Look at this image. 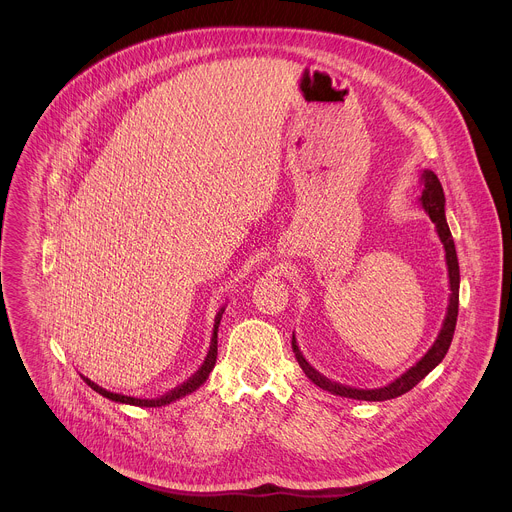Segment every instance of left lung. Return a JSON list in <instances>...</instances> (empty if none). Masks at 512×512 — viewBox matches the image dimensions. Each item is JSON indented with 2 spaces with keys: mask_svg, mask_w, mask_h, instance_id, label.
<instances>
[{
  "mask_svg": "<svg viewBox=\"0 0 512 512\" xmlns=\"http://www.w3.org/2000/svg\"><path fill=\"white\" fill-rule=\"evenodd\" d=\"M423 182V192H421V208L429 214L431 223L435 225L437 237H440L444 251H446V265H448V279H450V298H448V310H446V318L444 324L440 328V334H437L435 342L429 346V350L409 367L401 377H397L395 381H391L385 387L379 389H356V387H348V385H340L336 381H330L328 377H324L322 373H318L312 364L304 358L298 342H296V334L291 336V348L296 352V358L300 362L302 371L306 373V377L318 385L320 389L332 393V395H340V397H348V399H358V401H387V399H395L401 397L403 393L411 391L421 379H425L437 364L444 360V356L448 354V348L452 344L454 338V330H456V320H458V304H460V265H458V255H456V245L446 221V196H444V188L437 180V176L431 170H425L421 176Z\"/></svg>",
  "mask_w": 512,
  "mask_h": 512,
  "instance_id": "1",
  "label": "left lung"
}]
</instances>
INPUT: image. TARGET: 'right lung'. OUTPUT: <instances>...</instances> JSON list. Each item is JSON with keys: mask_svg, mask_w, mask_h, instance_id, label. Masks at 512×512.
Wrapping results in <instances>:
<instances>
[{"mask_svg": "<svg viewBox=\"0 0 512 512\" xmlns=\"http://www.w3.org/2000/svg\"><path fill=\"white\" fill-rule=\"evenodd\" d=\"M223 314H225V308L218 310V314H216V318H214L210 348H208V354H206V358H204V362H202V367H200L184 385L172 389L170 393H166V395H162V397H158V399H137V397H129V395H121V393H111V391L99 387L97 383H93L91 379H87V377H83V379L87 381V385H89L93 391H97L99 395H103V397H107V399H111V401H115V403H125V405H135V407H162V405H170V403H174V401H178V399H182V397L194 393L200 385L206 383L208 375L212 373L214 362H216V350H218V324H221Z\"/></svg>", "mask_w": 512, "mask_h": 512, "instance_id": "add662e5", "label": "right lung"}]
</instances>
